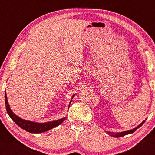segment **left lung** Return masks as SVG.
<instances>
[{
    "instance_id": "1",
    "label": "left lung",
    "mask_w": 155,
    "mask_h": 155,
    "mask_svg": "<svg viewBox=\"0 0 155 155\" xmlns=\"http://www.w3.org/2000/svg\"><path fill=\"white\" fill-rule=\"evenodd\" d=\"M147 120V118L145 120H144L142 123H141L140 124H139V125H138L137 127H136L135 128H132V129L130 130H126V131H123V132H120V133H111V132H108L107 133L108 134H110V136L112 137H124V135H127V134H131L134 133V131H135L137 129H138L139 127H140L144 123V122H145V120Z\"/></svg>"
}]
</instances>
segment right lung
<instances>
[{"label": "right lung", "mask_w": 155, "mask_h": 155, "mask_svg": "<svg viewBox=\"0 0 155 155\" xmlns=\"http://www.w3.org/2000/svg\"><path fill=\"white\" fill-rule=\"evenodd\" d=\"M74 95L75 94H73L72 96L71 100L70 101V103H69V104H68V108H69V107H70L72 99L73 98ZM5 97L6 109V111H7L8 114L9 115V117L11 118V119L14 121L18 127L22 128V129L27 130V132L31 133H44V132H46V131L51 130L52 128L58 126L59 124H61L62 122L66 119V117H65L60 118V119L49 121V122H45V123H37V122L24 120L21 117L17 116L16 114H15L12 111L7 100V96H6V91L5 94Z\"/></svg>", "instance_id": "obj_1"}]
</instances>
